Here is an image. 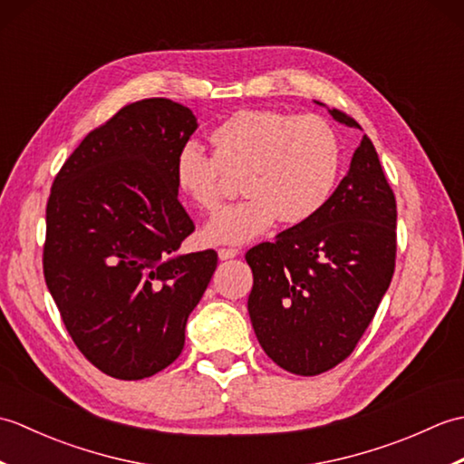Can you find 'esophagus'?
I'll list each match as a JSON object with an SVG mask.
<instances>
[{"label":"esophagus","mask_w":464,"mask_h":464,"mask_svg":"<svg viewBox=\"0 0 464 464\" xmlns=\"http://www.w3.org/2000/svg\"><path fill=\"white\" fill-rule=\"evenodd\" d=\"M219 259L221 261H227V259H235L239 255V249H233V247H223V249H219Z\"/></svg>","instance_id":"esophagus-1"}]
</instances>
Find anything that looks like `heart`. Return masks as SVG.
Returning a JSON list of instances; mask_svg holds the SVG:
<instances>
[{
  "label": "heart",
  "instance_id": "b5f03b06",
  "mask_svg": "<svg viewBox=\"0 0 464 464\" xmlns=\"http://www.w3.org/2000/svg\"><path fill=\"white\" fill-rule=\"evenodd\" d=\"M213 157L187 145L175 160V185L195 207L215 211L223 199L225 175L239 177L243 201L207 221V245H241L273 223L301 225L317 215L337 187L341 143L319 115L241 110L209 135Z\"/></svg>",
  "mask_w": 464,
  "mask_h": 464
}]
</instances>
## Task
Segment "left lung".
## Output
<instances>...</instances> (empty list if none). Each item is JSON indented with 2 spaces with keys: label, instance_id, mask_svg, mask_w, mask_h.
I'll list each match as a JSON object with an SVG mask.
<instances>
[{
  "label": "left lung",
  "instance_id": "obj_1",
  "mask_svg": "<svg viewBox=\"0 0 464 464\" xmlns=\"http://www.w3.org/2000/svg\"><path fill=\"white\" fill-rule=\"evenodd\" d=\"M329 113L361 130L343 111ZM395 255L397 201L362 135L327 205L245 255L253 271L247 309L263 351L303 377L347 359L389 289Z\"/></svg>",
  "mask_w": 464,
  "mask_h": 464
}]
</instances>
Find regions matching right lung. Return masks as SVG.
<instances>
[{
    "label": "right lung",
    "mask_w": 464,
    "mask_h": 464,
    "mask_svg": "<svg viewBox=\"0 0 464 464\" xmlns=\"http://www.w3.org/2000/svg\"><path fill=\"white\" fill-rule=\"evenodd\" d=\"M197 130L163 97L125 105L59 169L45 209L44 275L67 333L110 377L140 381L179 357L217 253H177L195 231L175 160Z\"/></svg>",
    "instance_id": "right-lung-1"
}]
</instances>
